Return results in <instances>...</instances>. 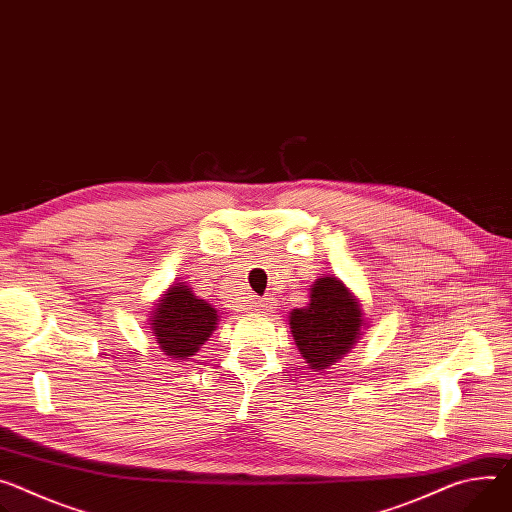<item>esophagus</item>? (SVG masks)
<instances>
[{
  "label": "esophagus",
  "mask_w": 512,
  "mask_h": 512,
  "mask_svg": "<svg viewBox=\"0 0 512 512\" xmlns=\"http://www.w3.org/2000/svg\"><path fill=\"white\" fill-rule=\"evenodd\" d=\"M255 306H257V310H261V312H271L273 306H275V300H273V298H263V300H257Z\"/></svg>",
  "instance_id": "1"
}]
</instances>
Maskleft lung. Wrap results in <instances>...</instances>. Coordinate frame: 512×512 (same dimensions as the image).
<instances>
[{"label": "left lung", "instance_id": "left-lung-1", "mask_svg": "<svg viewBox=\"0 0 512 512\" xmlns=\"http://www.w3.org/2000/svg\"><path fill=\"white\" fill-rule=\"evenodd\" d=\"M290 333L310 369L337 365L367 327L359 298L333 275H322L310 286V302L290 312Z\"/></svg>", "mask_w": 512, "mask_h": 512}]
</instances>
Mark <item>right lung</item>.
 <instances>
[{"mask_svg": "<svg viewBox=\"0 0 512 512\" xmlns=\"http://www.w3.org/2000/svg\"><path fill=\"white\" fill-rule=\"evenodd\" d=\"M218 310L198 298L185 284H173L151 310L149 331L159 349L171 359H190L210 339L218 324Z\"/></svg>", "mask_w": 512, "mask_h": 512, "instance_id": "1", "label": "right lung"}]
</instances>
